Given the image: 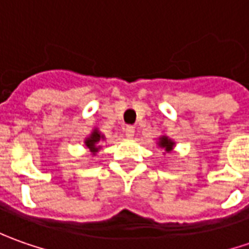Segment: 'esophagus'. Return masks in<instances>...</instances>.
I'll return each instance as SVG.
<instances>
[{
  "instance_id": "1",
  "label": "esophagus",
  "mask_w": 249,
  "mask_h": 249,
  "mask_svg": "<svg viewBox=\"0 0 249 249\" xmlns=\"http://www.w3.org/2000/svg\"><path fill=\"white\" fill-rule=\"evenodd\" d=\"M134 127L133 126H127L126 129H124V133H126V137H129V139H131L133 136H134Z\"/></svg>"
}]
</instances>
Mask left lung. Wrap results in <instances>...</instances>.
I'll return each mask as SVG.
<instances>
[{
    "label": "left lung",
    "mask_w": 249,
    "mask_h": 249,
    "mask_svg": "<svg viewBox=\"0 0 249 249\" xmlns=\"http://www.w3.org/2000/svg\"><path fill=\"white\" fill-rule=\"evenodd\" d=\"M158 145L160 148H163L166 152H170L172 149H173V145H175V142L172 141L170 139H167L166 136H163V137H160L158 141Z\"/></svg>",
    "instance_id": "obj_1"
}]
</instances>
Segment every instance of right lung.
<instances>
[{
  "label": "right lung",
  "mask_w": 249,
  "mask_h": 249,
  "mask_svg": "<svg viewBox=\"0 0 249 249\" xmlns=\"http://www.w3.org/2000/svg\"><path fill=\"white\" fill-rule=\"evenodd\" d=\"M101 139H104V136H101L100 131L95 129L92 133H91L89 139L84 140V144L87 145V148L90 149L92 154H97V152H98V149L101 148L100 145H98V142H100Z\"/></svg>",
  "instance_id": "add662e5"
}]
</instances>
